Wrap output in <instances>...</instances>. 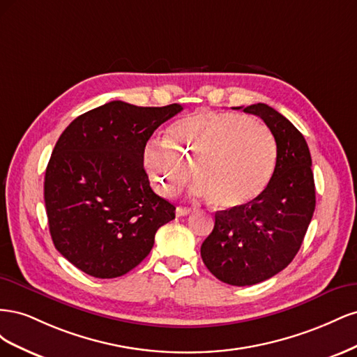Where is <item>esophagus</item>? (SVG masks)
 <instances>
[{"label":"esophagus","mask_w":357,"mask_h":357,"mask_svg":"<svg viewBox=\"0 0 357 357\" xmlns=\"http://www.w3.org/2000/svg\"><path fill=\"white\" fill-rule=\"evenodd\" d=\"M192 210L188 208V207H177L176 208V214L178 215V218H181V215H188Z\"/></svg>","instance_id":"34e87169"}]
</instances>
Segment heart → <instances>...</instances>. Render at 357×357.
<instances>
[{"instance_id": "1", "label": "heart", "mask_w": 357, "mask_h": 357, "mask_svg": "<svg viewBox=\"0 0 357 357\" xmlns=\"http://www.w3.org/2000/svg\"><path fill=\"white\" fill-rule=\"evenodd\" d=\"M277 160V144L268 126L255 117L198 113L172 123L165 142L152 139L143 162L153 186L176 197L192 176L193 193L208 197L215 208L252 202L266 189Z\"/></svg>"}]
</instances>
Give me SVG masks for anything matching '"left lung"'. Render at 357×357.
I'll return each mask as SVG.
<instances>
[{"instance_id":"obj_1","label":"left lung","mask_w":357,"mask_h":357,"mask_svg":"<svg viewBox=\"0 0 357 357\" xmlns=\"http://www.w3.org/2000/svg\"><path fill=\"white\" fill-rule=\"evenodd\" d=\"M244 112L261 117L273 132L277 160L261 195L243 207L215 213L214 229L201 245L208 271L232 286H252L283 271L301 248L316 208L304 135L266 104L244 107Z\"/></svg>"}]
</instances>
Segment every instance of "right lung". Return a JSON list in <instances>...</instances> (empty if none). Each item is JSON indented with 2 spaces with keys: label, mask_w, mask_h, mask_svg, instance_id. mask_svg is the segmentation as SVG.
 Here are the masks:
<instances>
[{
  "label": "right lung",
  "mask_w": 357,
  "mask_h": 357,
  "mask_svg": "<svg viewBox=\"0 0 357 357\" xmlns=\"http://www.w3.org/2000/svg\"><path fill=\"white\" fill-rule=\"evenodd\" d=\"M180 104L137 107L112 101L67 126L45 177L52 241L80 271L121 277L150 253L176 207L150 188L143 150Z\"/></svg>",
  "instance_id": "obj_1"
}]
</instances>
